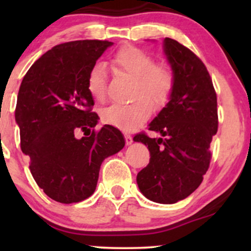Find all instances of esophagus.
<instances>
[{
	"mask_svg": "<svg viewBox=\"0 0 251 251\" xmlns=\"http://www.w3.org/2000/svg\"><path fill=\"white\" fill-rule=\"evenodd\" d=\"M125 142L126 145H131V144L133 143V139H132V137L129 134H125Z\"/></svg>",
	"mask_w": 251,
	"mask_h": 251,
	"instance_id": "esophagus-1",
	"label": "esophagus"
}]
</instances>
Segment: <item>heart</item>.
Returning a JSON list of instances; mask_svg holds the SVG:
<instances>
[{"label":"heart","instance_id":"heart-1","mask_svg":"<svg viewBox=\"0 0 251 251\" xmlns=\"http://www.w3.org/2000/svg\"><path fill=\"white\" fill-rule=\"evenodd\" d=\"M111 63L118 72H123L135 80V98H139L129 105L114 103L102 112V120L106 124L131 131L151 116L152 106L149 100L158 107L169 101L175 86L174 72L166 66L155 65L153 57L134 46H126L118 50L111 59ZM87 89L94 100H105L106 71L100 63L94 65L88 72Z\"/></svg>","mask_w":251,"mask_h":251}]
</instances>
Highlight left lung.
<instances>
[{
    "instance_id": "obj_1",
    "label": "left lung",
    "mask_w": 251,
    "mask_h": 251,
    "mask_svg": "<svg viewBox=\"0 0 251 251\" xmlns=\"http://www.w3.org/2000/svg\"><path fill=\"white\" fill-rule=\"evenodd\" d=\"M164 55L175 75L165 107L149 124L162 138L139 133L150 163L137 175L140 192L155 203L174 204L201 185L211 159L210 143L218 127L217 97L204 63L189 48L165 37Z\"/></svg>"
}]
</instances>
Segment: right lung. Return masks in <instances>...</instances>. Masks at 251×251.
Wrapping results in <instances>:
<instances>
[{
    "label": "right lung",
    "mask_w": 251,
    "mask_h": 251,
    "mask_svg": "<svg viewBox=\"0 0 251 251\" xmlns=\"http://www.w3.org/2000/svg\"><path fill=\"white\" fill-rule=\"evenodd\" d=\"M112 45L100 40L57 45L34 62L20 86L15 120L21 150L37 185L60 203L93 195L101 163L125 146L123 133L113 126L91 132L99 117L91 112L94 100L87 75ZM77 129L90 133L76 138Z\"/></svg>",
    "instance_id": "add662e5"
}]
</instances>
